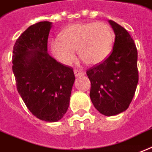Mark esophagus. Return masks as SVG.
Masks as SVG:
<instances>
[{
    "label": "esophagus",
    "mask_w": 152,
    "mask_h": 152,
    "mask_svg": "<svg viewBox=\"0 0 152 152\" xmlns=\"http://www.w3.org/2000/svg\"><path fill=\"white\" fill-rule=\"evenodd\" d=\"M74 74H75V76L77 77V76H84L85 73H84V72L80 71V70H75V71H74Z\"/></svg>",
    "instance_id": "obj_1"
}]
</instances>
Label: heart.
Returning <instances> with one entry per match:
<instances>
[{
  "label": "heart",
  "instance_id": "heart-1",
  "mask_svg": "<svg viewBox=\"0 0 152 152\" xmlns=\"http://www.w3.org/2000/svg\"><path fill=\"white\" fill-rule=\"evenodd\" d=\"M115 34L104 22L78 23L62 31L60 40L51 44L52 52L59 61L69 64L76 59L75 51L84 63L91 65L104 61L113 48Z\"/></svg>",
  "mask_w": 152,
  "mask_h": 152
}]
</instances>
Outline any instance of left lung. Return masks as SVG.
I'll use <instances>...</instances> for the list:
<instances>
[{"label":"left lung","instance_id":"8db88e82","mask_svg":"<svg viewBox=\"0 0 152 152\" xmlns=\"http://www.w3.org/2000/svg\"><path fill=\"white\" fill-rule=\"evenodd\" d=\"M115 39L112 53L99 64L89 68L90 98L94 107L107 116L124 112L135 95L139 80L137 49L124 28L108 20Z\"/></svg>","mask_w":152,"mask_h":152}]
</instances>
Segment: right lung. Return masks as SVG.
Instances as JSON below:
<instances>
[{
	"instance_id": "1",
	"label": "right lung",
	"mask_w": 152,
	"mask_h": 152,
	"mask_svg": "<svg viewBox=\"0 0 152 152\" xmlns=\"http://www.w3.org/2000/svg\"><path fill=\"white\" fill-rule=\"evenodd\" d=\"M52 22H38L17 39L12 51V72L17 91L32 114L56 122L69 106L75 75L71 67L48 53Z\"/></svg>"
}]
</instances>
